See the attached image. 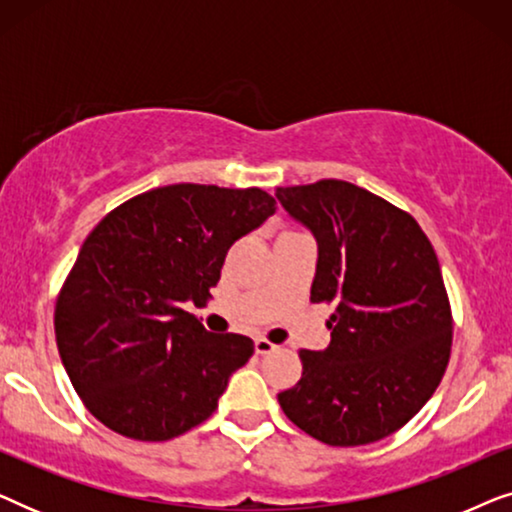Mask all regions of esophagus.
Returning <instances> with one entry per match:
<instances>
[{
  "label": "esophagus",
  "mask_w": 512,
  "mask_h": 512,
  "mask_svg": "<svg viewBox=\"0 0 512 512\" xmlns=\"http://www.w3.org/2000/svg\"><path fill=\"white\" fill-rule=\"evenodd\" d=\"M254 347H256V354H261V356L275 352V349H277L275 342H270V340H265V338H256Z\"/></svg>",
  "instance_id": "1"
}]
</instances>
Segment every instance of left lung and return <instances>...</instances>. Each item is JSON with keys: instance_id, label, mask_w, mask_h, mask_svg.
I'll use <instances>...</instances> for the list:
<instances>
[{"instance_id": "obj_1", "label": "left lung", "mask_w": 512, "mask_h": 512, "mask_svg": "<svg viewBox=\"0 0 512 512\" xmlns=\"http://www.w3.org/2000/svg\"><path fill=\"white\" fill-rule=\"evenodd\" d=\"M317 237L312 303H333L331 345L300 349L303 377L277 394L284 415L333 447L401 429L443 380L452 310L429 237L408 212L349 181L277 188Z\"/></svg>"}]
</instances>
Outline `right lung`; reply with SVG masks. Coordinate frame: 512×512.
<instances>
[{
  "label": "right lung",
  "mask_w": 512,
  "mask_h": 512,
  "mask_svg": "<svg viewBox=\"0 0 512 512\" xmlns=\"http://www.w3.org/2000/svg\"><path fill=\"white\" fill-rule=\"evenodd\" d=\"M275 209L261 188L172 184L97 223L55 303L62 366L90 415L149 443L212 417L254 342L205 331L184 303L209 296L228 249Z\"/></svg>",
  "instance_id": "add662e5"
}]
</instances>
